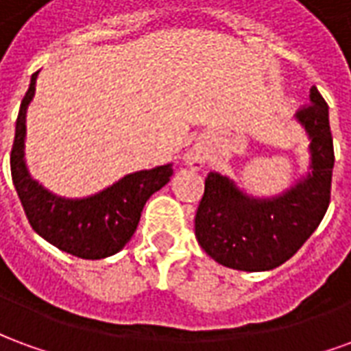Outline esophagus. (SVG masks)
<instances>
[{"mask_svg":"<svg viewBox=\"0 0 351 351\" xmlns=\"http://www.w3.org/2000/svg\"><path fill=\"white\" fill-rule=\"evenodd\" d=\"M182 161H184V165H188V167H191L193 171H199V169L205 167L206 154H205V150H203V148H197V146H193V148H190L188 152H184Z\"/></svg>","mask_w":351,"mask_h":351,"instance_id":"34e87169","label":"esophagus"}]
</instances>
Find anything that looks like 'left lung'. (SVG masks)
I'll use <instances>...</instances> for the list:
<instances>
[{"mask_svg": "<svg viewBox=\"0 0 351 351\" xmlns=\"http://www.w3.org/2000/svg\"><path fill=\"white\" fill-rule=\"evenodd\" d=\"M310 105L295 114L308 137V167L289 188L271 197H256L216 171L205 180L195 214L201 248L223 267L246 272L276 269L308 241L324 220L335 165L329 107L310 88Z\"/></svg>", "mask_w": 351, "mask_h": 351, "instance_id": "left-lung-1", "label": "left lung"}]
</instances>
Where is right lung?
Returning a JSON list of instances; mask_svg holds the SVG:
<instances>
[{
	"label": "right lung",
	"mask_w": 351,
	"mask_h": 351,
	"mask_svg": "<svg viewBox=\"0 0 351 351\" xmlns=\"http://www.w3.org/2000/svg\"><path fill=\"white\" fill-rule=\"evenodd\" d=\"M39 71L32 75L20 105L11 152L12 182L27 220L39 237L82 259L114 256L130 243L152 193L173 175V163L135 171L86 197H64L35 180L26 163V118Z\"/></svg>",
	"instance_id": "1"
}]
</instances>
